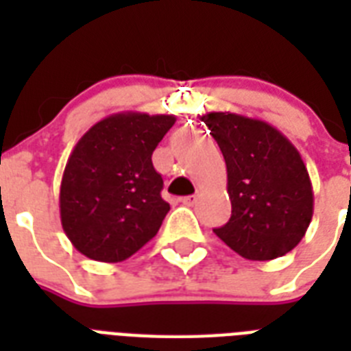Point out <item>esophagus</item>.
<instances>
[{
	"label": "esophagus",
	"mask_w": 351,
	"mask_h": 351,
	"mask_svg": "<svg viewBox=\"0 0 351 351\" xmlns=\"http://www.w3.org/2000/svg\"><path fill=\"white\" fill-rule=\"evenodd\" d=\"M197 200H198L197 195H191V197H184V198H182L180 202L184 204V206H195V204H197Z\"/></svg>",
	"instance_id": "esophagus-1"
}]
</instances>
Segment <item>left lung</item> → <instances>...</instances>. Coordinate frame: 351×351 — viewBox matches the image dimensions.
<instances>
[{
	"label": "left lung",
	"instance_id": "left-lung-1",
	"mask_svg": "<svg viewBox=\"0 0 351 351\" xmlns=\"http://www.w3.org/2000/svg\"><path fill=\"white\" fill-rule=\"evenodd\" d=\"M202 121L228 167L231 219L213 230L247 261H271L299 244L313 217V189L295 145L275 127L234 112Z\"/></svg>",
	"mask_w": 351,
	"mask_h": 351
}]
</instances>
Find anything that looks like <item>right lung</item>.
I'll return each instance as SVG.
<instances>
[{"instance_id":"1","label":"right lung","mask_w":351,"mask_h":351,"mask_svg":"<svg viewBox=\"0 0 351 351\" xmlns=\"http://www.w3.org/2000/svg\"><path fill=\"white\" fill-rule=\"evenodd\" d=\"M175 121L171 114L118 112L74 145L60 187V217L82 255L121 262L158 233L169 204L151 156Z\"/></svg>"}]
</instances>
